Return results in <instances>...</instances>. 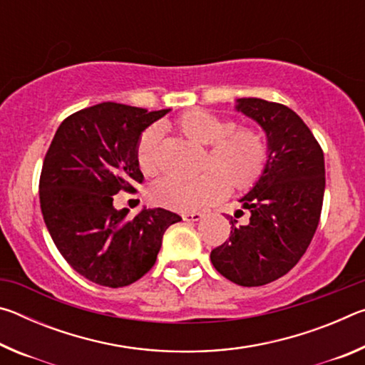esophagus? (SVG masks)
I'll return each instance as SVG.
<instances>
[{
    "label": "esophagus",
    "mask_w": 365,
    "mask_h": 365,
    "mask_svg": "<svg viewBox=\"0 0 365 365\" xmlns=\"http://www.w3.org/2000/svg\"><path fill=\"white\" fill-rule=\"evenodd\" d=\"M201 217H202L201 212H185V214H182V219L185 222H196V220H200Z\"/></svg>",
    "instance_id": "34e87169"
}]
</instances>
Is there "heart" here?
Returning <instances> with one entry per match:
<instances>
[{
    "label": "heart",
    "mask_w": 365,
    "mask_h": 365,
    "mask_svg": "<svg viewBox=\"0 0 365 365\" xmlns=\"http://www.w3.org/2000/svg\"><path fill=\"white\" fill-rule=\"evenodd\" d=\"M172 128L196 145L207 146L201 160L200 177L188 182L165 178L150 190L154 205L172 211L190 212L214 205L225 196L227 187L237 193L251 190L262 177L269 160L262 133L206 109H190L178 115ZM138 169L146 177H156L160 163V130L151 125L140 133L135 146Z\"/></svg>",
    "instance_id": "heart-1"
}]
</instances>
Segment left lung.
<instances>
[{
	"label": "left lung",
	"mask_w": 365,
	"mask_h": 365,
	"mask_svg": "<svg viewBox=\"0 0 365 365\" xmlns=\"http://www.w3.org/2000/svg\"><path fill=\"white\" fill-rule=\"evenodd\" d=\"M237 108L267 133L269 160L242 197L248 222L230 217V237L211 251V262L237 285L261 287L288 274L311 245L322 212L325 160L304 120L285 104L242 98Z\"/></svg>",
	"instance_id": "8db88e82"
}]
</instances>
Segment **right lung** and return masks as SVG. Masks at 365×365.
Masks as SVG:
<instances>
[{"mask_svg": "<svg viewBox=\"0 0 365 365\" xmlns=\"http://www.w3.org/2000/svg\"><path fill=\"white\" fill-rule=\"evenodd\" d=\"M169 109L119 103L80 109L61 122L43 159L40 207L54 245L90 282L119 288L141 279L154 262L168 228L182 217L168 209H143L128 219L115 211L119 191L143 183L135 159L140 133Z\"/></svg>", "mask_w": 365, "mask_h": 365, "instance_id": "1", "label": "right lung"}]
</instances>
